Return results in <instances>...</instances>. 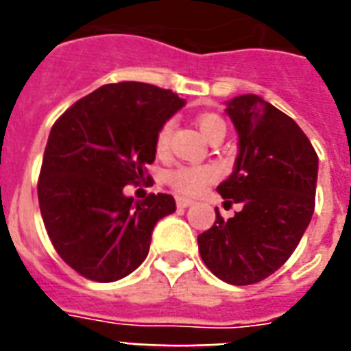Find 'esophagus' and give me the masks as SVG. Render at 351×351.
<instances>
[{
  "instance_id": "1",
  "label": "esophagus",
  "mask_w": 351,
  "mask_h": 351,
  "mask_svg": "<svg viewBox=\"0 0 351 351\" xmlns=\"http://www.w3.org/2000/svg\"><path fill=\"white\" fill-rule=\"evenodd\" d=\"M191 204H195L191 200V198H186V197H178V198H176V206H178V208H189Z\"/></svg>"
}]
</instances>
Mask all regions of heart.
I'll list each match as a JSON object with an SVG mask.
<instances>
[{
    "label": "heart",
    "instance_id": "b5f03b06",
    "mask_svg": "<svg viewBox=\"0 0 351 351\" xmlns=\"http://www.w3.org/2000/svg\"><path fill=\"white\" fill-rule=\"evenodd\" d=\"M198 127L209 142L215 138H224L226 134V121L213 112H206L198 117ZM173 129H175V121L167 120L164 121L160 129L156 131L154 136V151L158 154H165L169 151L171 136H173ZM219 178V171L215 169L213 165H180L176 169L167 173V184H169L176 193L193 197L198 195L206 189L208 184L215 182Z\"/></svg>",
    "mask_w": 351,
    "mask_h": 351
}]
</instances>
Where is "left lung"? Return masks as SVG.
<instances>
[{"label":"left lung","mask_w":351,"mask_h":351,"mask_svg":"<svg viewBox=\"0 0 351 351\" xmlns=\"http://www.w3.org/2000/svg\"><path fill=\"white\" fill-rule=\"evenodd\" d=\"M226 111L239 132V156L217 191L242 209L228 220L215 209L198 251L215 277L247 286L277 271L299 245L315 209L319 158L302 129L261 96H237Z\"/></svg>","instance_id":"left-lung-1"}]
</instances>
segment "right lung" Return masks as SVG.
Segmentation results:
<instances>
[{
  "instance_id": "1",
  "label": "right lung",
  "mask_w": 351,
  "mask_h": 351,
  "mask_svg": "<svg viewBox=\"0 0 351 351\" xmlns=\"http://www.w3.org/2000/svg\"><path fill=\"white\" fill-rule=\"evenodd\" d=\"M182 106L169 89L120 82L84 96L54 121L38 200L54 250L82 277H127L145 261L154 224L175 213L171 195L136 202L123 187L145 180L156 131Z\"/></svg>"
}]
</instances>
